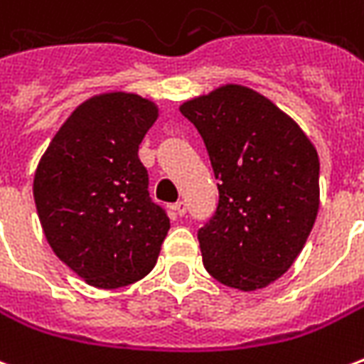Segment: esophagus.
Here are the masks:
<instances>
[{
	"label": "esophagus",
	"mask_w": 364,
	"mask_h": 364,
	"mask_svg": "<svg viewBox=\"0 0 364 364\" xmlns=\"http://www.w3.org/2000/svg\"><path fill=\"white\" fill-rule=\"evenodd\" d=\"M173 210L179 214V216H185V213H187V205H185L183 200H179V203H175L173 205Z\"/></svg>",
	"instance_id": "esophagus-1"
}]
</instances>
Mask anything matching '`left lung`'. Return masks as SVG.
Listing matches in <instances>:
<instances>
[{
  "mask_svg": "<svg viewBox=\"0 0 364 364\" xmlns=\"http://www.w3.org/2000/svg\"><path fill=\"white\" fill-rule=\"evenodd\" d=\"M205 140L218 206L198 230L214 279L257 290L290 269L320 208V159L310 138L267 97L222 85L179 107Z\"/></svg>",
  "mask_w": 364,
  "mask_h": 364,
  "instance_id": "1",
  "label": "left lung"
}]
</instances>
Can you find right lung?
<instances>
[{
	"label": "right lung",
	"instance_id": "obj_1",
	"mask_svg": "<svg viewBox=\"0 0 364 364\" xmlns=\"http://www.w3.org/2000/svg\"><path fill=\"white\" fill-rule=\"evenodd\" d=\"M158 107L134 93L87 99L38 161L33 195L52 252L97 289H120L150 273L169 230L148 193L138 146Z\"/></svg>",
	"mask_w": 364,
	"mask_h": 364
}]
</instances>
